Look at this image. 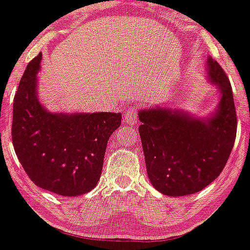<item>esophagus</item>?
<instances>
[{"instance_id": "34e87169", "label": "esophagus", "mask_w": 250, "mask_h": 250, "mask_svg": "<svg viewBox=\"0 0 250 250\" xmlns=\"http://www.w3.org/2000/svg\"><path fill=\"white\" fill-rule=\"evenodd\" d=\"M125 123L127 125H136L137 123V115H136V108H129L125 114Z\"/></svg>"}]
</instances>
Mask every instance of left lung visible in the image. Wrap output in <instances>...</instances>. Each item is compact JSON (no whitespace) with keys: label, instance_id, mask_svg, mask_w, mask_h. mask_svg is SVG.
I'll return each instance as SVG.
<instances>
[{"label":"left lung","instance_id":"8db88e82","mask_svg":"<svg viewBox=\"0 0 250 250\" xmlns=\"http://www.w3.org/2000/svg\"><path fill=\"white\" fill-rule=\"evenodd\" d=\"M206 71L220 94L216 108L206 117L161 105L139 110L148 177L168 196H186L210 185L234 147L237 123L230 82L210 56Z\"/></svg>","mask_w":250,"mask_h":250}]
</instances>
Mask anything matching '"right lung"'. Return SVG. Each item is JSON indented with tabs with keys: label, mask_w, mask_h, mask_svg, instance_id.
Instances as JSON below:
<instances>
[{
	"label": "right lung",
	"mask_w": 250,
	"mask_h": 250,
	"mask_svg": "<svg viewBox=\"0 0 250 250\" xmlns=\"http://www.w3.org/2000/svg\"><path fill=\"white\" fill-rule=\"evenodd\" d=\"M42 54L27 65L14 97L11 136L17 159L37 187L79 196L96 187L120 113H53L37 95Z\"/></svg>",
	"instance_id": "1"
}]
</instances>
